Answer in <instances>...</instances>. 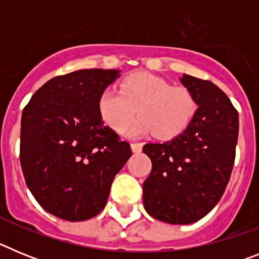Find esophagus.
Segmentation results:
<instances>
[{
	"label": "esophagus",
	"instance_id": "34e87169",
	"mask_svg": "<svg viewBox=\"0 0 259 259\" xmlns=\"http://www.w3.org/2000/svg\"><path fill=\"white\" fill-rule=\"evenodd\" d=\"M131 149L134 153H140L143 150V144L140 143H132L131 144Z\"/></svg>",
	"mask_w": 259,
	"mask_h": 259
}]
</instances>
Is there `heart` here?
I'll list each match as a JSON object with an SVG mask.
<instances>
[{"label": "heart", "instance_id": "heart-1", "mask_svg": "<svg viewBox=\"0 0 259 259\" xmlns=\"http://www.w3.org/2000/svg\"><path fill=\"white\" fill-rule=\"evenodd\" d=\"M98 114L109 127L122 134L132 119L131 136L154 134L157 139L171 140L188 127L197 110L191 91L172 87L167 80L146 72L128 75L119 91L106 88L97 101Z\"/></svg>", "mask_w": 259, "mask_h": 259}]
</instances>
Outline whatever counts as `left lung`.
<instances>
[{
  "label": "left lung",
  "instance_id": "1",
  "mask_svg": "<svg viewBox=\"0 0 259 259\" xmlns=\"http://www.w3.org/2000/svg\"><path fill=\"white\" fill-rule=\"evenodd\" d=\"M198 109L179 136L145 144L152 172L143 184L146 212L170 224H191L209 214L230 182L239 114L227 95L209 80L183 75Z\"/></svg>",
  "mask_w": 259,
  "mask_h": 259
}]
</instances>
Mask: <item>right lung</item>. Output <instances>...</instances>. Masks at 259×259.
<instances>
[{
  "instance_id": "obj_1",
  "label": "right lung",
  "mask_w": 259,
  "mask_h": 259,
  "mask_svg": "<svg viewBox=\"0 0 259 259\" xmlns=\"http://www.w3.org/2000/svg\"><path fill=\"white\" fill-rule=\"evenodd\" d=\"M119 76V70L88 68L53 77L23 110V175L40 206L58 218L96 217L132 155L97 109L100 95Z\"/></svg>"
}]
</instances>
